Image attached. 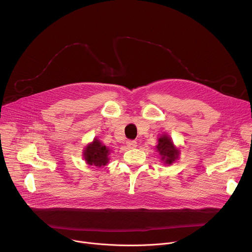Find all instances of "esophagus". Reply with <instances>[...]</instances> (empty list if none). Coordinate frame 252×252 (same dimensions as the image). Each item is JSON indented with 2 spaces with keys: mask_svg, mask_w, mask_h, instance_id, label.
I'll return each instance as SVG.
<instances>
[{
  "mask_svg": "<svg viewBox=\"0 0 252 252\" xmlns=\"http://www.w3.org/2000/svg\"><path fill=\"white\" fill-rule=\"evenodd\" d=\"M126 147L128 149H134L136 147V141L135 140H127L126 141Z\"/></svg>",
  "mask_w": 252,
  "mask_h": 252,
  "instance_id": "esophagus-1",
  "label": "esophagus"
}]
</instances>
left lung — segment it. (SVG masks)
I'll use <instances>...</instances> for the list:
<instances>
[{
  "mask_svg": "<svg viewBox=\"0 0 252 252\" xmlns=\"http://www.w3.org/2000/svg\"><path fill=\"white\" fill-rule=\"evenodd\" d=\"M157 151L159 153L161 159L164 163L171 164L178 157V151L174 148L171 139L167 135H162L158 138V145Z\"/></svg>",
  "mask_w": 252,
  "mask_h": 252,
  "instance_id": "8db88e82",
  "label": "left lung"
}]
</instances>
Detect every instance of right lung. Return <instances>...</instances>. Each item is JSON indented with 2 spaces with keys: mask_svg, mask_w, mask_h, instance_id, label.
<instances>
[{
  "mask_svg": "<svg viewBox=\"0 0 252 252\" xmlns=\"http://www.w3.org/2000/svg\"><path fill=\"white\" fill-rule=\"evenodd\" d=\"M110 150L105 146H102L98 139H94L91 145H89L84 153L85 159L87 163L94 166H102L105 165L109 161Z\"/></svg>",
  "mask_w": 252,
  "mask_h": 252,
  "instance_id": "add662e5",
  "label": "right lung"
}]
</instances>
